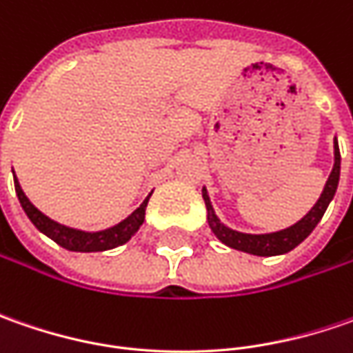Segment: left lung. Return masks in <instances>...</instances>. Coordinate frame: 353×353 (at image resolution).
Here are the masks:
<instances>
[{
  "label": "left lung",
  "instance_id": "obj_1",
  "mask_svg": "<svg viewBox=\"0 0 353 353\" xmlns=\"http://www.w3.org/2000/svg\"><path fill=\"white\" fill-rule=\"evenodd\" d=\"M338 181H340V147L338 141L334 139V167L328 181L324 184V190L316 200V204L308 210L305 218H301L296 224L291 228L279 230V232H271V234H243V232H236L232 228H228L220 222V218L216 216V212L212 208L210 196L208 190L202 188V198L206 202V210H208V225L214 232V236L218 237L222 243L228 248L237 251H245L251 255H259V257H271V255H283L294 250L299 243H303L306 237L310 236V232L316 228L324 212L328 208V204L332 202L336 188H338Z\"/></svg>",
  "mask_w": 353,
  "mask_h": 353
}]
</instances>
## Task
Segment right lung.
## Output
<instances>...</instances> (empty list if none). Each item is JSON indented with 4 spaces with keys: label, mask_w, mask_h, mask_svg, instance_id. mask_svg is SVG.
I'll return each instance as SVG.
<instances>
[{
    "label": "right lung",
    "mask_w": 353,
    "mask_h": 353,
    "mask_svg": "<svg viewBox=\"0 0 353 353\" xmlns=\"http://www.w3.org/2000/svg\"><path fill=\"white\" fill-rule=\"evenodd\" d=\"M15 179V192L19 198L21 206L25 214L29 216V220L33 222V225L43 232L45 236L50 237L52 241H57L61 248L68 251H82V253H90V251H108L119 248L123 243H128L131 237L137 234V230L141 228L143 220H145V208H147V202L149 196L143 200V204L129 214L125 220H121L119 224L112 225L108 230H100V232H82V230H74V228H68V225H62L54 220H50L48 216H45L41 210H37L31 200L25 196L23 188H21L17 176Z\"/></svg>",
    "instance_id": "obj_1"
}]
</instances>
